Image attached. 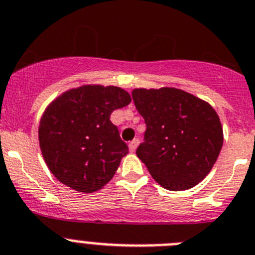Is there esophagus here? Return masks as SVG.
<instances>
[{
  "mask_svg": "<svg viewBox=\"0 0 255 255\" xmlns=\"http://www.w3.org/2000/svg\"><path fill=\"white\" fill-rule=\"evenodd\" d=\"M138 142L139 141L137 138L132 139V141L129 142V144H128V146H129V151H130V152H134V151H136L137 146H138Z\"/></svg>",
  "mask_w": 255,
  "mask_h": 255,
  "instance_id": "34e87169",
  "label": "esophagus"
}]
</instances>
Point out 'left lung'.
<instances>
[{"mask_svg":"<svg viewBox=\"0 0 255 255\" xmlns=\"http://www.w3.org/2000/svg\"><path fill=\"white\" fill-rule=\"evenodd\" d=\"M146 132L138 159L169 190L193 188L216 162L224 142L220 118L208 103L174 88L134 89Z\"/></svg>","mask_w":255,"mask_h":255,"instance_id":"8db88e82","label":"left lung"}]
</instances>
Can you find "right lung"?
Listing matches in <instances>:
<instances>
[{"instance_id": "obj_1", "label": "right lung", "mask_w": 255, "mask_h": 255, "mask_svg": "<svg viewBox=\"0 0 255 255\" xmlns=\"http://www.w3.org/2000/svg\"><path fill=\"white\" fill-rule=\"evenodd\" d=\"M129 103L127 91L102 85L72 89L50 103L39 125V146L59 182L93 193L113 178L128 146L111 114Z\"/></svg>"}]
</instances>
